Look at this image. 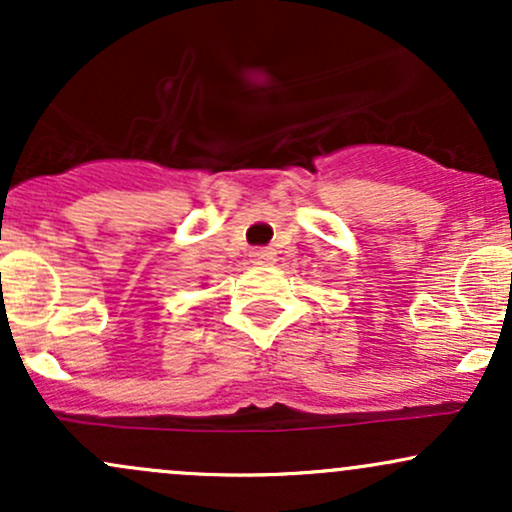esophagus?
<instances>
[{
	"label": "esophagus",
	"mask_w": 512,
	"mask_h": 512,
	"mask_svg": "<svg viewBox=\"0 0 512 512\" xmlns=\"http://www.w3.org/2000/svg\"><path fill=\"white\" fill-rule=\"evenodd\" d=\"M250 260L255 264H269L274 262V250L272 248H255L250 252Z\"/></svg>",
	"instance_id": "esophagus-1"
}]
</instances>
